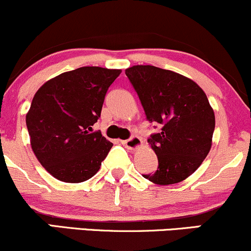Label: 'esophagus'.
I'll return each instance as SVG.
<instances>
[{"label": "esophagus", "instance_id": "34e87169", "mask_svg": "<svg viewBox=\"0 0 251 251\" xmlns=\"http://www.w3.org/2000/svg\"><path fill=\"white\" fill-rule=\"evenodd\" d=\"M122 143L126 146V148L130 149V151H135V149H137L139 147H141V146H142V141H141L139 136L130 137L129 140L122 141Z\"/></svg>", "mask_w": 251, "mask_h": 251}]
</instances>
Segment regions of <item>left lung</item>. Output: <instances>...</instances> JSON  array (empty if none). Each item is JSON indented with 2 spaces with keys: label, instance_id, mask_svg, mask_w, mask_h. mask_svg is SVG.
I'll return each mask as SVG.
<instances>
[{
  "label": "left lung",
  "instance_id": "8db88e82",
  "mask_svg": "<svg viewBox=\"0 0 251 251\" xmlns=\"http://www.w3.org/2000/svg\"><path fill=\"white\" fill-rule=\"evenodd\" d=\"M126 75L147 120L162 126L148 139L159 167L143 178L162 186L182 181L198 170L212 146L216 121L206 95L190 78L151 65H135Z\"/></svg>",
  "mask_w": 251,
  "mask_h": 251
}]
</instances>
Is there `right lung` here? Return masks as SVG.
I'll return each mask as SVG.
<instances>
[{"instance_id":"add662e5","label":"right lung","mask_w":251,"mask_h":251,"mask_svg":"<svg viewBox=\"0 0 251 251\" xmlns=\"http://www.w3.org/2000/svg\"><path fill=\"white\" fill-rule=\"evenodd\" d=\"M121 70L84 66L47 80L26 115L30 146L52 176L78 184L100 171L112 143L92 126Z\"/></svg>"}]
</instances>
